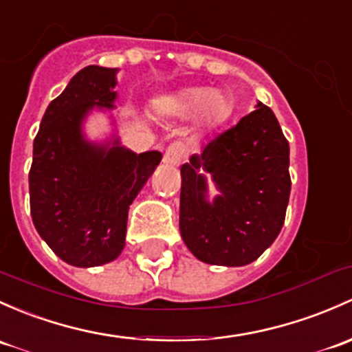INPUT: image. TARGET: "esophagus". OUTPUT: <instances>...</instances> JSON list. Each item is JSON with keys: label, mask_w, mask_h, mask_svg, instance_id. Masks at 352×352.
<instances>
[{"label": "esophagus", "mask_w": 352, "mask_h": 352, "mask_svg": "<svg viewBox=\"0 0 352 352\" xmlns=\"http://www.w3.org/2000/svg\"><path fill=\"white\" fill-rule=\"evenodd\" d=\"M184 158H186V150H184L182 143L177 142L168 146V150H166V160H168L170 164L179 166L184 162Z\"/></svg>", "instance_id": "1"}]
</instances>
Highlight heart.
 <instances>
[{
    "label": "heart",
    "mask_w": 352,
    "mask_h": 352,
    "mask_svg": "<svg viewBox=\"0 0 352 352\" xmlns=\"http://www.w3.org/2000/svg\"><path fill=\"white\" fill-rule=\"evenodd\" d=\"M228 101L221 92L207 87H186L168 92L153 101V113L158 118H190L201 126H212L228 114Z\"/></svg>",
    "instance_id": "1"
}]
</instances>
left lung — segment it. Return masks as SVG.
<instances>
[{"instance_id":"1","label":"left lung","mask_w":352,"mask_h":352,"mask_svg":"<svg viewBox=\"0 0 352 352\" xmlns=\"http://www.w3.org/2000/svg\"><path fill=\"white\" fill-rule=\"evenodd\" d=\"M254 108L180 168V234L204 263H251L282 231L290 146L273 111L260 101ZM207 175L220 192L212 201Z\"/></svg>"}]
</instances>
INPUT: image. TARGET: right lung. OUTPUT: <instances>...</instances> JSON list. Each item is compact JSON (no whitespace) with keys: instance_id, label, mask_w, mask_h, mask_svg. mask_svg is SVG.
Here are the masks:
<instances>
[{"instance_id":"add662e5","label":"right lung","mask_w":352,"mask_h":352,"mask_svg":"<svg viewBox=\"0 0 352 352\" xmlns=\"http://www.w3.org/2000/svg\"><path fill=\"white\" fill-rule=\"evenodd\" d=\"M118 69L87 65L47 108L33 142L30 210L40 238L79 268L116 260L126 239L128 210L162 160L135 153L116 135L89 142L84 121L114 109Z\"/></svg>"}]
</instances>
